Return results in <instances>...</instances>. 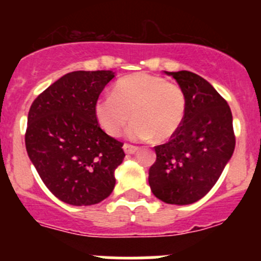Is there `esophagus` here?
Segmentation results:
<instances>
[{"instance_id":"34e87169","label":"esophagus","mask_w":261,"mask_h":261,"mask_svg":"<svg viewBox=\"0 0 261 261\" xmlns=\"http://www.w3.org/2000/svg\"><path fill=\"white\" fill-rule=\"evenodd\" d=\"M138 146L130 145V144H123V151H125L126 154H135V152L138 151Z\"/></svg>"}]
</instances>
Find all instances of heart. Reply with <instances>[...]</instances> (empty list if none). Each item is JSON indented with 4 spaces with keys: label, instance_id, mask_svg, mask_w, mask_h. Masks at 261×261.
<instances>
[{
    "label": "heart",
    "instance_id": "obj_1",
    "mask_svg": "<svg viewBox=\"0 0 261 261\" xmlns=\"http://www.w3.org/2000/svg\"><path fill=\"white\" fill-rule=\"evenodd\" d=\"M186 110L187 97L180 86L147 73L121 78L112 94L99 97L94 103L97 122L114 138L133 117L127 134L135 140L170 139L183 123Z\"/></svg>",
    "mask_w": 261,
    "mask_h": 261
}]
</instances>
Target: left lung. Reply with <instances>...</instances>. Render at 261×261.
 <instances>
[{
  "instance_id": "left-lung-1",
  "label": "left lung",
  "mask_w": 261,
  "mask_h": 261,
  "mask_svg": "<svg viewBox=\"0 0 261 261\" xmlns=\"http://www.w3.org/2000/svg\"><path fill=\"white\" fill-rule=\"evenodd\" d=\"M183 88L186 116L168 143L155 146L149 169L151 192L169 204H191L206 196L235 150L232 114L206 80L188 70L165 72Z\"/></svg>"
}]
</instances>
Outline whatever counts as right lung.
I'll return each mask as SVG.
<instances>
[{
  "label": "right lung",
  "instance_id": "add662e5",
  "mask_svg": "<svg viewBox=\"0 0 261 261\" xmlns=\"http://www.w3.org/2000/svg\"><path fill=\"white\" fill-rule=\"evenodd\" d=\"M115 77L111 70L68 73L33 102L25 145L41 180L60 201L89 206L115 188L123 144L107 135L94 116V103Z\"/></svg>",
  "mask_w": 261,
  "mask_h": 261
}]
</instances>
